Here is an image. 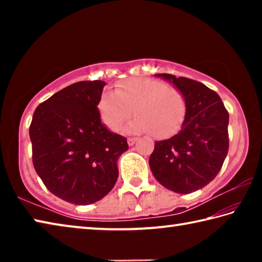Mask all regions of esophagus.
<instances>
[{
  "label": "esophagus",
  "instance_id": "esophagus-1",
  "mask_svg": "<svg viewBox=\"0 0 262 262\" xmlns=\"http://www.w3.org/2000/svg\"><path fill=\"white\" fill-rule=\"evenodd\" d=\"M136 141H137V139H135V137H129V139L127 140V143H128V145H134Z\"/></svg>",
  "mask_w": 262,
  "mask_h": 262
}]
</instances>
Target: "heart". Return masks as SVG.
<instances>
[{"mask_svg": "<svg viewBox=\"0 0 262 262\" xmlns=\"http://www.w3.org/2000/svg\"><path fill=\"white\" fill-rule=\"evenodd\" d=\"M98 108L103 121L114 132L127 126L129 133H154L165 139L180 129L186 115L184 95L166 83L154 78L133 77L120 83L115 91H104Z\"/></svg>", "mask_w": 262, "mask_h": 262, "instance_id": "heart-1", "label": "heart"}]
</instances>
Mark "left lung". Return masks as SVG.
<instances>
[{"mask_svg": "<svg viewBox=\"0 0 262 262\" xmlns=\"http://www.w3.org/2000/svg\"><path fill=\"white\" fill-rule=\"evenodd\" d=\"M184 95L186 115L171 139L156 141L149 158L155 178L176 193L205 187L219 173L229 150V113L205 84L171 74H156Z\"/></svg>", "mask_w": 262, "mask_h": 262, "instance_id": "obj_1", "label": "left lung"}]
</instances>
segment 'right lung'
Returning a JSON list of instances; mask_svg holds the SVG:
<instances>
[{"label":"right lung","instance_id":"add662e5","mask_svg":"<svg viewBox=\"0 0 262 262\" xmlns=\"http://www.w3.org/2000/svg\"><path fill=\"white\" fill-rule=\"evenodd\" d=\"M104 81H82L62 89L35 108L30 126L32 161L51 193L74 205H91L117 183L125 137L100 119Z\"/></svg>","mask_w":262,"mask_h":262}]
</instances>
